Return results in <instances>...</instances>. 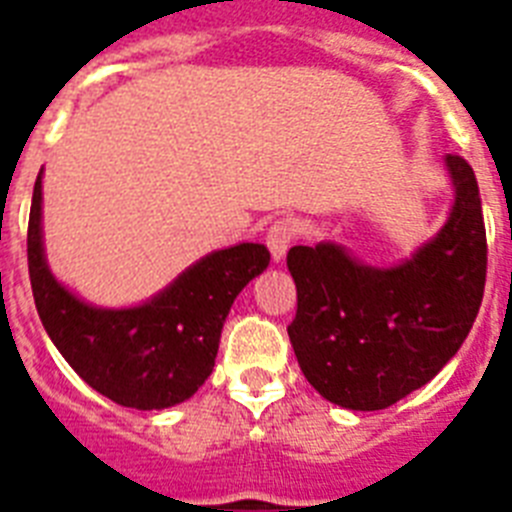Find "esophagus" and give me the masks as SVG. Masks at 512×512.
I'll return each instance as SVG.
<instances>
[{
	"instance_id": "obj_1",
	"label": "esophagus",
	"mask_w": 512,
	"mask_h": 512,
	"mask_svg": "<svg viewBox=\"0 0 512 512\" xmlns=\"http://www.w3.org/2000/svg\"><path fill=\"white\" fill-rule=\"evenodd\" d=\"M297 235V225L292 220H277V223L271 225L269 233H266V246H269L271 256L274 261H282L287 256L289 246L295 241Z\"/></svg>"
}]
</instances>
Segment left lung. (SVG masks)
<instances>
[{
    "label": "left lung",
    "instance_id": "1",
    "mask_svg": "<svg viewBox=\"0 0 512 512\" xmlns=\"http://www.w3.org/2000/svg\"><path fill=\"white\" fill-rule=\"evenodd\" d=\"M446 171L449 217L402 264L369 266L338 243L289 248V341L307 382L333 405L390 408L431 382L472 330L485 295V217L472 166L449 153Z\"/></svg>",
    "mask_w": 512,
    "mask_h": 512
}]
</instances>
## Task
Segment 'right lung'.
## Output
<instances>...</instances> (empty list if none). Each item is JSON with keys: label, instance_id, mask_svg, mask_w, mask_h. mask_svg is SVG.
I'll return each mask as SVG.
<instances>
[{"label": "right lung", "instance_id": "1", "mask_svg": "<svg viewBox=\"0 0 512 512\" xmlns=\"http://www.w3.org/2000/svg\"><path fill=\"white\" fill-rule=\"evenodd\" d=\"M40 217L43 171L27 223V269L45 333L71 369L122 408L164 410L189 400L212 374L230 305L269 266L266 246L207 253L148 302L112 310L79 300L53 277Z\"/></svg>", "mask_w": 512, "mask_h": 512}]
</instances>
